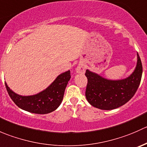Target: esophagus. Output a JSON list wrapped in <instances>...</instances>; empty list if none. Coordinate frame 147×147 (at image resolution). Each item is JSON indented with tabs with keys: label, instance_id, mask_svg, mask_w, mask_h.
I'll return each instance as SVG.
<instances>
[{
	"label": "esophagus",
	"instance_id": "1",
	"mask_svg": "<svg viewBox=\"0 0 147 147\" xmlns=\"http://www.w3.org/2000/svg\"><path fill=\"white\" fill-rule=\"evenodd\" d=\"M84 71H85V67H84V65L82 64H79L78 66L76 68V72L78 73H84Z\"/></svg>",
	"mask_w": 147,
	"mask_h": 147
}]
</instances>
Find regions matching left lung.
<instances>
[{
    "instance_id": "obj_1",
    "label": "left lung",
    "mask_w": 147,
    "mask_h": 147,
    "mask_svg": "<svg viewBox=\"0 0 147 147\" xmlns=\"http://www.w3.org/2000/svg\"><path fill=\"white\" fill-rule=\"evenodd\" d=\"M142 75V65L137 53V63L130 76L123 80H111L87 69L85 96L92 106L104 110H111L129 101L137 92Z\"/></svg>"
}]
</instances>
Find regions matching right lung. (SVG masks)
Returning a JSON list of instances; mask_svg holds the SVG:
<instances>
[{
  "mask_svg": "<svg viewBox=\"0 0 147 147\" xmlns=\"http://www.w3.org/2000/svg\"><path fill=\"white\" fill-rule=\"evenodd\" d=\"M70 78V71L63 72L45 90L30 96L19 95L10 90L6 82L5 84L10 98L18 107L31 113L44 115L53 112L60 106Z\"/></svg>",
  "mask_w": 147,
  "mask_h": 147,
  "instance_id": "1",
  "label": "right lung"
}]
</instances>
